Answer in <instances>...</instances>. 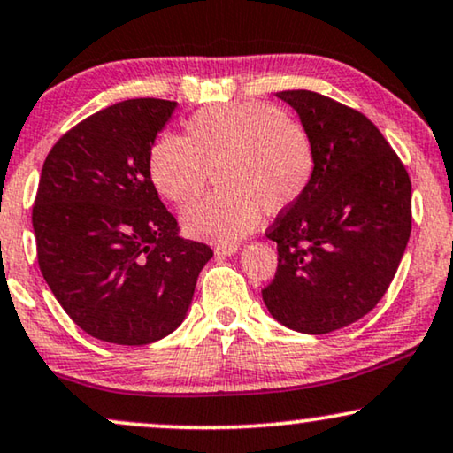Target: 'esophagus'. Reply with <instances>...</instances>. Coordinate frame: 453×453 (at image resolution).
Here are the masks:
<instances>
[{"label": "esophagus", "instance_id": "1", "mask_svg": "<svg viewBox=\"0 0 453 453\" xmlns=\"http://www.w3.org/2000/svg\"><path fill=\"white\" fill-rule=\"evenodd\" d=\"M240 246L238 244H217L215 246V255L217 257H230L234 252H238Z\"/></svg>", "mask_w": 453, "mask_h": 453}]
</instances>
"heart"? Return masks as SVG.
I'll list each match as a JSON object with an SVG mask.
<instances>
[{
    "label": "heart",
    "mask_w": 453,
    "mask_h": 453,
    "mask_svg": "<svg viewBox=\"0 0 453 453\" xmlns=\"http://www.w3.org/2000/svg\"><path fill=\"white\" fill-rule=\"evenodd\" d=\"M306 126L267 101L204 107L186 122V138L161 134L149 153L150 182L178 207L195 203L213 172L221 190L184 211L190 236L234 242L255 230L263 209L296 204L315 176Z\"/></svg>",
    "instance_id": "b5f03b06"
}]
</instances>
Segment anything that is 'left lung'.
Masks as SVG:
<instances>
[{
    "instance_id": "left-lung-1",
    "label": "left lung",
    "mask_w": 453,
    "mask_h": 453,
    "mask_svg": "<svg viewBox=\"0 0 453 453\" xmlns=\"http://www.w3.org/2000/svg\"><path fill=\"white\" fill-rule=\"evenodd\" d=\"M315 144V176L267 230L277 271L263 289L273 319L323 335L375 309L412 230V184L375 124L312 90H281Z\"/></svg>"
}]
</instances>
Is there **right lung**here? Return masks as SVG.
<instances>
[{"label": "right lung", "instance_id": "1", "mask_svg": "<svg viewBox=\"0 0 453 453\" xmlns=\"http://www.w3.org/2000/svg\"><path fill=\"white\" fill-rule=\"evenodd\" d=\"M176 101L128 99L65 132L47 155L33 207L39 269L82 331L144 346L184 321L207 244L178 221L149 176Z\"/></svg>", "mask_w": 453, "mask_h": 453}]
</instances>
